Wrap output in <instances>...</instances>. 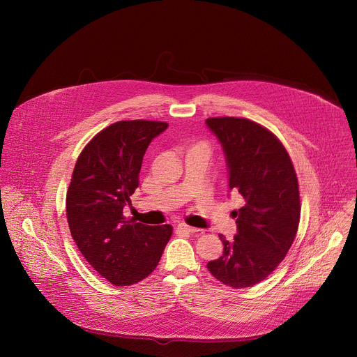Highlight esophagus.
Masks as SVG:
<instances>
[{
  "instance_id": "1",
  "label": "esophagus",
  "mask_w": 357,
  "mask_h": 357,
  "mask_svg": "<svg viewBox=\"0 0 357 357\" xmlns=\"http://www.w3.org/2000/svg\"><path fill=\"white\" fill-rule=\"evenodd\" d=\"M177 229H178V230H183V231H185V233H198V231H201L199 229L187 226V225H184V223H180V225L177 226Z\"/></svg>"
}]
</instances>
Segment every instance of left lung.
I'll use <instances>...</instances> for the list:
<instances>
[{"label": "left lung", "mask_w": 357, "mask_h": 357, "mask_svg": "<svg viewBox=\"0 0 357 357\" xmlns=\"http://www.w3.org/2000/svg\"><path fill=\"white\" fill-rule=\"evenodd\" d=\"M206 126L225 151L229 190L243 199L233 212L236 237L227 241L219 234L225 250L208 270L229 287H252L274 271L296 236V173L284 145L263 126L242 118H209Z\"/></svg>", "instance_id": "obj_1"}]
</instances>
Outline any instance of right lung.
Masks as SVG:
<instances>
[{
    "label": "right lung",
    "instance_id": "right-lung-1",
    "mask_svg": "<svg viewBox=\"0 0 357 357\" xmlns=\"http://www.w3.org/2000/svg\"><path fill=\"white\" fill-rule=\"evenodd\" d=\"M169 127L121 120L100 131L80 153L66 194L70 234L86 260L114 285H131L158 266L173 227L127 220L123 208L138 187L144 153Z\"/></svg>",
    "mask_w": 357,
    "mask_h": 357
}]
</instances>
